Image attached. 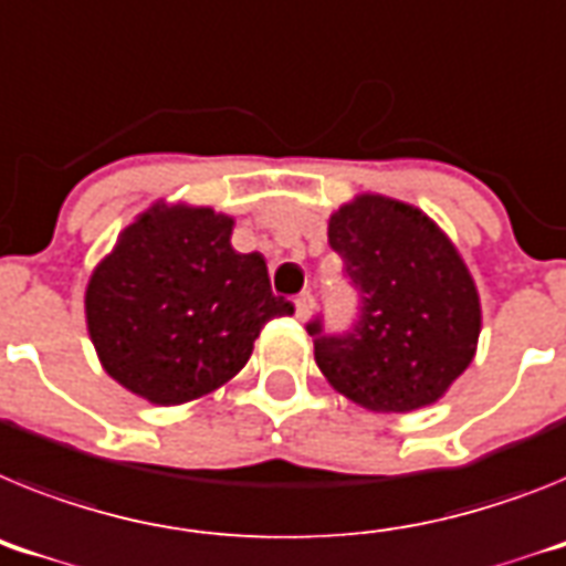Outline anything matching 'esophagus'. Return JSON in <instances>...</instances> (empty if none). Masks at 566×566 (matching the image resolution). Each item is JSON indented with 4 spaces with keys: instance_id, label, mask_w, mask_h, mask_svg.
I'll list each match as a JSON object with an SVG mask.
<instances>
[{
    "instance_id": "esophagus-1",
    "label": "esophagus",
    "mask_w": 566,
    "mask_h": 566,
    "mask_svg": "<svg viewBox=\"0 0 566 566\" xmlns=\"http://www.w3.org/2000/svg\"><path fill=\"white\" fill-rule=\"evenodd\" d=\"M312 308H315V294L312 292H301L294 297V312H297V317H308Z\"/></svg>"
}]
</instances>
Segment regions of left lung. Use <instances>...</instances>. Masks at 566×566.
Segmentation results:
<instances>
[{"mask_svg":"<svg viewBox=\"0 0 566 566\" xmlns=\"http://www.w3.org/2000/svg\"><path fill=\"white\" fill-rule=\"evenodd\" d=\"M329 245L357 292V321L306 323L337 392L371 412L434 403L475 357L481 303L455 245L423 211L364 195L329 220Z\"/></svg>","mask_w":566,"mask_h":566,"instance_id":"8db88e82","label":"left lung"}]
</instances>
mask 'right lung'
Here are the masks:
<instances>
[{"label": "right lung", "mask_w": 566, "mask_h": 566, "mask_svg": "<svg viewBox=\"0 0 566 566\" xmlns=\"http://www.w3.org/2000/svg\"><path fill=\"white\" fill-rule=\"evenodd\" d=\"M231 217L154 206L91 274L85 317L111 378L174 407L243 369L260 329L294 306L274 297L260 251L231 249Z\"/></svg>", "instance_id": "1"}]
</instances>
